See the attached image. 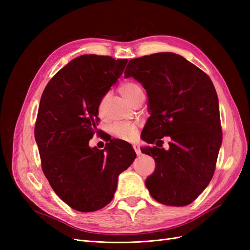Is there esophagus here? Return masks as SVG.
I'll list each match as a JSON object with an SVG mask.
<instances>
[{
  "instance_id": "34e87169",
  "label": "esophagus",
  "mask_w": 250,
  "mask_h": 250,
  "mask_svg": "<svg viewBox=\"0 0 250 250\" xmlns=\"http://www.w3.org/2000/svg\"><path fill=\"white\" fill-rule=\"evenodd\" d=\"M132 147H133V149H134V151H135V153H137L138 155H140V154H141V149H140V146H139V145H137V144H134V145H133Z\"/></svg>"
}]
</instances>
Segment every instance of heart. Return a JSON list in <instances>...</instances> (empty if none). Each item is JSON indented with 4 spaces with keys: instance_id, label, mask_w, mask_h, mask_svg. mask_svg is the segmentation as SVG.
<instances>
[{
    "instance_id": "heart-1",
    "label": "heart",
    "mask_w": 250,
    "mask_h": 250,
    "mask_svg": "<svg viewBox=\"0 0 250 250\" xmlns=\"http://www.w3.org/2000/svg\"><path fill=\"white\" fill-rule=\"evenodd\" d=\"M119 92L122 94L123 97L126 99L133 103L139 95L143 94L142 87L133 81H125L121 83L119 86ZM107 96H104L99 104V111L102 112L105 106V103H106ZM139 128V124L135 122H124V123H117L111 126V133L115 135L116 138L121 140H128L134 137V134L137 133Z\"/></svg>"
}]
</instances>
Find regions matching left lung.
Masks as SVG:
<instances>
[{"mask_svg":"<svg viewBox=\"0 0 250 250\" xmlns=\"http://www.w3.org/2000/svg\"><path fill=\"white\" fill-rule=\"evenodd\" d=\"M124 74L141 82L149 98L151 116L142 137L157 147L141 150L156 164L145 181L150 195L165 206H188L208 186L222 143L213 82L171 52L131 59ZM164 136L170 137L168 150L158 148Z\"/></svg>","mask_w":250,"mask_h":250,"instance_id":"obj_1","label":"left lung"}]
</instances>
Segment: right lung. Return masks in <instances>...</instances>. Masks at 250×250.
I'll list each match as a JSON object with an SVG mask.
<instances>
[{
	"instance_id": "obj_1",
	"label": "right lung",
	"mask_w": 250,
	"mask_h": 250,
	"mask_svg": "<svg viewBox=\"0 0 250 250\" xmlns=\"http://www.w3.org/2000/svg\"><path fill=\"white\" fill-rule=\"evenodd\" d=\"M127 59L81 55L44 88L34 128L42 169L58 197L79 211H95L112 200L118 177L135 160L130 144L111 140L90 148L102 98L122 75Z\"/></svg>"
}]
</instances>
